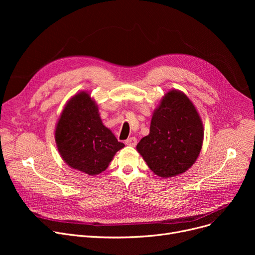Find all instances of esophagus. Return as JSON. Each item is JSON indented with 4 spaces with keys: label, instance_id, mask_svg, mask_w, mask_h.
<instances>
[{
    "label": "esophagus",
    "instance_id": "esophagus-1",
    "mask_svg": "<svg viewBox=\"0 0 255 255\" xmlns=\"http://www.w3.org/2000/svg\"><path fill=\"white\" fill-rule=\"evenodd\" d=\"M125 143L130 146H135L137 143V139L135 137H129L128 139L125 140Z\"/></svg>",
    "mask_w": 255,
    "mask_h": 255
}]
</instances>
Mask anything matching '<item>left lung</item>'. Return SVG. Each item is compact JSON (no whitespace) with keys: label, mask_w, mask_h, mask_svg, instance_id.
<instances>
[{"label":"left lung","mask_w":255,"mask_h":255,"mask_svg":"<svg viewBox=\"0 0 255 255\" xmlns=\"http://www.w3.org/2000/svg\"><path fill=\"white\" fill-rule=\"evenodd\" d=\"M203 138L202 120L192 102L182 92L170 91L153 115L150 134L136 149L157 176L168 178L191 167Z\"/></svg>","instance_id":"obj_1"}]
</instances>
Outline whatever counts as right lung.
<instances>
[{"mask_svg":"<svg viewBox=\"0 0 255 255\" xmlns=\"http://www.w3.org/2000/svg\"><path fill=\"white\" fill-rule=\"evenodd\" d=\"M55 135L65 162L91 176L105 170L115 154L125 145L103 126L95 102L85 92L67 103Z\"/></svg>","mask_w":255,"mask_h":255,"instance_id":"add662e5","label":"right lung"}]
</instances>
